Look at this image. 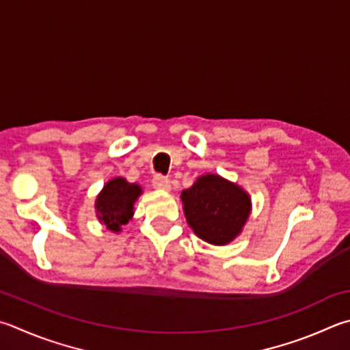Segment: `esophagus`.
Wrapping results in <instances>:
<instances>
[{
	"label": "esophagus",
	"instance_id": "34e87169",
	"mask_svg": "<svg viewBox=\"0 0 350 350\" xmlns=\"http://www.w3.org/2000/svg\"><path fill=\"white\" fill-rule=\"evenodd\" d=\"M151 183H153V187L156 189H170V179L162 174H156Z\"/></svg>",
	"mask_w": 350,
	"mask_h": 350
}]
</instances>
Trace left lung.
Listing matches in <instances>:
<instances>
[{
  "label": "left lung",
  "mask_w": 350,
  "mask_h": 350,
  "mask_svg": "<svg viewBox=\"0 0 350 350\" xmlns=\"http://www.w3.org/2000/svg\"><path fill=\"white\" fill-rule=\"evenodd\" d=\"M182 202L189 228L211 245L230 243L251 211L250 196L215 174L199 177L191 188L182 191Z\"/></svg>",
  "instance_id": "8db88e82"
}]
</instances>
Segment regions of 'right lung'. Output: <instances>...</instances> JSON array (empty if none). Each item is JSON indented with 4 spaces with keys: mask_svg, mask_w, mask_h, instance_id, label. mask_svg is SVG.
I'll return each instance as SVG.
<instances>
[{
    "mask_svg": "<svg viewBox=\"0 0 350 350\" xmlns=\"http://www.w3.org/2000/svg\"><path fill=\"white\" fill-rule=\"evenodd\" d=\"M141 194V187L122 177L110 180L96 199L98 217L109 230L118 232L133 215V203Z\"/></svg>",
    "mask_w": 350,
    "mask_h": 350,
    "instance_id": "1",
    "label": "right lung"
}]
</instances>
